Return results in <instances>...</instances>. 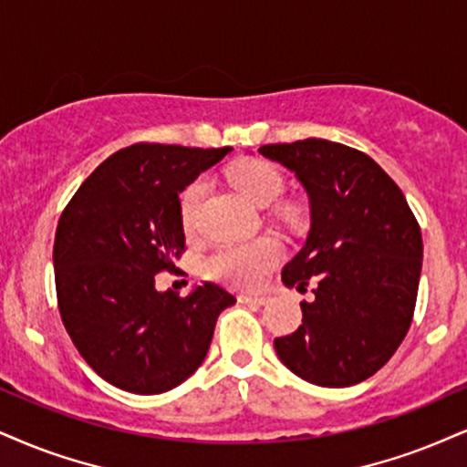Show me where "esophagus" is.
Masks as SVG:
<instances>
[{
	"label": "esophagus",
	"instance_id": "34e87169",
	"mask_svg": "<svg viewBox=\"0 0 467 467\" xmlns=\"http://www.w3.org/2000/svg\"><path fill=\"white\" fill-rule=\"evenodd\" d=\"M238 301L246 303V305H266L268 298L262 296V295H240Z\"/></svg>",
	"mask_w": 467,
	"mask_h": 467
}]
</instances>
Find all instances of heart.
<instances>
[{
  "label": "heart",
  "instance_id": "1",
  "mask_svg": "<svg viewBox=\"0 0 467 467\" xmlns=\"http://www.w3.org/2000/svg\"><path fill=\"white\" fill-rule=\"evenodd\" d=\"M229 180L251 203L268 207L284 192V180L277 169L260 160L240 162L229 171ZM205 194V182L194 180L188 183L180 199V216L186 232H194L199 221V207ZM281 246L275 238H257L249 243L223 244L207 257L205 273L212 279L234 287L260 285L268 270L279 262Z\"/></svg>",
  "mask_w": 467,
  "mask_h": 467
}]
</instances>
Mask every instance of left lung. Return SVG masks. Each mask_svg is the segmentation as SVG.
Segmentation results:
<instances>
[{
	"label": "left lung",
	"mask_w": 467,
	"mask_h": 467,
	"mask_svg": "<svg viewBox=\"0 0 467 467\" xmlns=\"http://www.w3.org/2000/svg\"><path fill=\"white\" fill-rule=\"evenodd\" d=\"M295 172L309 203V232L281 281L305 290L303 325L275 339L287 370L320 388L372 377L400 347L416 307L422 234L400 188L366 153L307 138L257 149Z\"/></svg>",
	"instance_id": "obj_1"
}]
</instances>
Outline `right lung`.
Masks as SVG:
<instances>
[{
	"mask_svg": "<svg viewBox=\"0 0 467 467\" xmlns=\"http://www.w3.org/2000/svg\"><path fill=\"white\" fill-rule=\"evenodd\" d=\"M232 151L180 145L120 149L62 212L54 240L60 316L86 364L131 394H162L203 364L218 314L235 298L194 285L160 292L155 275L183 251L180 192Z\"/></svg>",
	"mask_w": 467,
	"mask_h": 467,
	"instance_id": "1",
	"label": "right lung"
}]
</instances>
